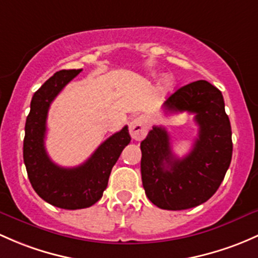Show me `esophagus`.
<instances>
[{"instance_id":"esophagus-1","label":"esophagus","mask_w":258,"mask_h":258,"mask_svg":"<svg viewBox=\"0 0 258 258\" xmlns=\"http://www.w3.org/2000/svg\"><path fill=\"white\" fill-rule=\"evenodd\" d=\"M148 130H150V124L146 116H138L130 123V134L135 141L143 140L148 134Z\"/></svg>"}]
</instances>
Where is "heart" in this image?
Here are the masks:
<instances>
[{
  "label": "heart",
  "instance_id": "heart-1",
  "mask_svg": "<svg viewBox=\"0 0 258 258\" xmlns=\"http://www.w3.org/2000/svg\"><path fill=\"white\" fill-rule=\"evenodd\" d=\"M164 83H165V85H169V84H170V80H169V79H165Z\"/></svg>",
  "mask_w": 258,
  "mask_h": 258
}]
</instances>
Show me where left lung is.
<instances>
[{
	"mask_svg": "<svg viewBox=\"0 0 258 258\" xmlns=\"http://www.w3.org/2000/svg\"><path fill=\"white\" fill-rule=\"evenodd\" d=\"M165 113H194L199 126L193 150L177 158L167 130L153 126L141 142V174L146 195L164 210H185L210 199L232 157L231 124L221 91L207 80L181 86L164 102Z\"/></svg>",
	"mask_w": 258,
	"mask_h": 258,
	"instance_id": "left-lung-1",
	"label": "left lung"
}]
</instances>
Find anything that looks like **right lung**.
<instances>
[{"label":"right lung","instance_id":"add662e5","mask_svg":"<svg viewBox=\"0 0 258 258\" xmlns=\"http://www.w3.org/2000/svg\"><path fill=\"white\" fill-rule=\"evenodd\" d=\"M81 69L60 70L34 93L24 127L23 159L36 193L49 204L67 210L89 208L101 199L112 167L131 141L128 127L108 137L85 163L74 168L59 167L44 147L47 116L51 101Z\"/></svg>","mask_w":258,"mask_h":258}]
</instances>
